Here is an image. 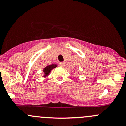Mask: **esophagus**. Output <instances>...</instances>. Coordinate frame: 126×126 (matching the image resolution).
Here are the masks:
<instances>
[{"label": "esophagus", "instance_id": "obj_1", "mask_svg": "<svg viewBox=\"0 0 126 126\" xmlns=\"http://www.w3.org/2000/svg\"><path fill=\"white\" fill-rule=\"evenodd\" d=\"M66 62H60V63H59V64H60V66H62V67H64V66L66 65Z\"/></svg>", "mask_w": 126, "mask_h": 126}]
</instances>
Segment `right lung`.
Here are the masks:
<instances>
[{
  "instance_id": "obj_1",
  "label": "right lung",
  "mask_w": 126,
  "mask_h": 126,
  "mask_svg": "<svg viewBox=\"0 0 126 126\" xmlns=\"http://www.w3.org/2000/svg\"><path fill=\"white\" fill-rule=\"evenodd\" d=\"M56 67H57L56 64H51V65L47 66L46 68H44V69H43V72L44 73V76H46L47 75H49L52 69L56 68Z\"/></svg>"
}]
</instances>
